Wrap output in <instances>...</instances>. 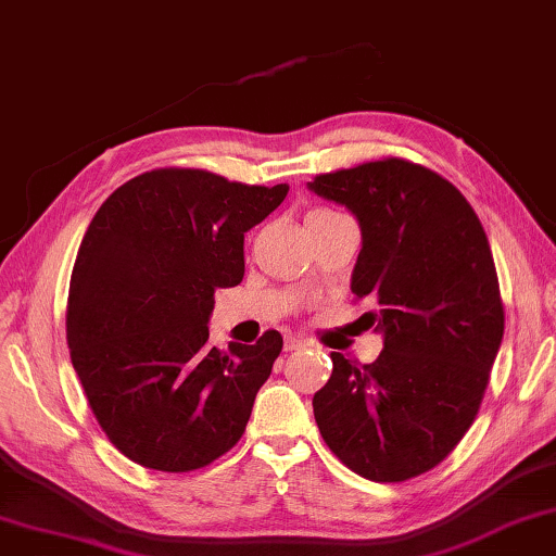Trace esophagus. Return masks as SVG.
Here are the masks:
<instances>
[{"instance_id": "1", "label": "esophagus", "mask_w": 556, "mask_h": 556, "mask_svg": "<svg viewBox=\"0 0 556 556\" xmlns=\"http://www.w3.org/2000/svg\"><path fill=\"white\" fill-rule=\"evenodd\" d=\"M307 344L298 337H286V352H298V349H305Z\"/></svg>"}]
</instances>
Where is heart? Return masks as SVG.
<instances>
[{"mask_svg":"<svg viewBox=\"0 0 556 556\" xmlns=\"http://www.w3.org/2000/svg\"><path fill=\"white\" fill-rule=\"evenodd\" d=\"M319 212H325V210H319Z\"/></svg>","mask_w":556,"mask_h":556,"instance_id":"obj_1","label":"heart"}]
</instances>
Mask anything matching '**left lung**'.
<instances>
[{
  "label": "left lung",
  "instance_id": "8db88e82",
  "mask_svg": "<svg viewBox=\"0 0 556 556\" xmlns=\"http://www.w3.org/2000/svg\"><path fill=\"white\" fill-rule=\"evenodd\" d=\"M309 190L352 210V273L364 329L383 332L374 364L332 352L313 397L323 440L376 483H401L452 454L479 415L505 313L489 237L464 194L405 159L315 175Z\"/></svg>",
  "mask_w": 556,
  "mask_h": 556
}]
</instances>
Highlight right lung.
Returning a JSON list of instances; mask_svg holds the SVG:
<instances>
[{"mask_svg": "<svg viewBox=\"0 0 556 556\" xmlns=\"http://www.w3.org/2000/svg\"><path fill=\"white\" fill-rule=\"evenodd\" d=\"M288 185L155 168L116 188L87 227L67 290L73 368L110 442L146 469L185 473L241 440L283 337L210 346L214 290L243 278V233Z\"/></svg>", "mask_w": 556, "mask_h": 556, "instance_id": "1", "label": "right lung"}]
</instances>
